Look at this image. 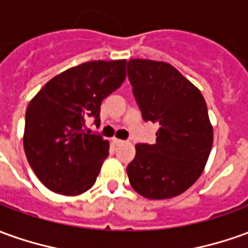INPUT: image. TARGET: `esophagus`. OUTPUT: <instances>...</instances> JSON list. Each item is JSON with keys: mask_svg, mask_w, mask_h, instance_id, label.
<instances>
[{"mask_svg": "<svg viewBox=\"0 0 248 248\" xmlns=\"http://www.w3.org/2000/svg\"><path fill=\"white\" fill-rule=\"evenodd\" d=\"M125 141L124 140H120V139H113V144H116V146H121V144H124Z\"/></svg>", "mask_w": 248, "mask_h": 248, "instance_id": "1", "label": "esophagus"}]
</instances>
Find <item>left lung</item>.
<instances>
[{"instance_id":"left-lung-1","label":"left lung","mask_w":248,"mask_h":248,"mask_svg":"<svg viewBox=\"0 0 248 248\" xmlns=\"http://www.w3.org/2000/svg\"><path fill=\"white\" fill-rule=\"evenodd\" d=\"M127 69L143 120L159 124L154 144H136L128 178L146 199H171L199 179L209 158L213 128L206 102L169 63L131 59Z\"/></svg>"}]
</instances>
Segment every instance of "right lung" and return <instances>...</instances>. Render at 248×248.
Masks as SVG:
<instances>
[{
    "instance_id": "right-lung-1",
    "label": "right lung",
    "mask_w": 248,
    "mask_h": 248,
    "mask_svg": "<svg viewBox=\"0 0 248 248\" xmlns=\"http://www.w3.org/2000/svg\"><path fill=\"white\" fill-rule=\"evenodd\" d=\"M125 59L93 61L63 71L31 100L25 113L24 150L44 186L78 196L94 185L109 141L86 131L100 124L102 100L125 79Z\"/></svg>"
}]
</instances>
